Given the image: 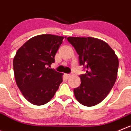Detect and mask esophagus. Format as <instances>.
I'll list each match as a JSON object with an SVG mask.
<instances>
[{
    "label": "esophagus",
    "instance_id": "esophagus-1",
    "mask_svg": "<svg viewBox=\"0 0 131 131\" xmlns=\"http://www.w3.org/2000/svg\"><path fill=\"white\" fill-rule=\"evenodd\" d=\"M64 75H65V77H66V78H69V77H71L70 74H65Z\"/></svg>",
    "mask_w": 131,
    "mask_h": 131
}]
</instances>
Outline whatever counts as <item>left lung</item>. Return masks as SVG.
Instances as JSON below:
<instances>
[{
	"label": "left lung",
	"mask_w": 131,
	"mask_h": 131,
	"mask_svg": "<svg viewBox=\"0 0 131 131\" xmlns=\"http://www.w3.org/2000/svg\"><path fill=\"white\" fill-rule=\"evenodd\" d=\"M67 39L86 71L80 75L81 83L73 90L74 96L85 106L97 105L105 99L116 80L118 57L106 42L98 38L70 37Z\"/></svg>",
	"instance_id": "8db88e82"
}]
</instances>
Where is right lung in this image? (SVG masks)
<instances>
[{"instance_id": "1", "label": "right lung", "mask_w": 131, "mask_h": 131, "mask_svg": "<svg viewBox=\"0 0 131 131\" xmlns=\"http://www.w3.org/2000/svg\"><path fill=\"white\" fill-rule=\"evenodd\" d=\"M63 37L37 35L17 51L13 59L16 83L27 101L35 105L47 104L62 82V73L49 68Z\"/></svg>"}]
</instances>
